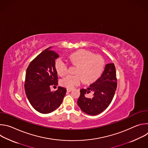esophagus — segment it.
<instances>
[{
    "instance_id": "esophagus-1",
    "label": "esophagus",
    "mask_w": 148,
    "mask_h": 148,
    "mask_svg": "<svg viewBox=\"0 0 148 148\" xmlns=\"http://www.w3.org/2000/svg\"><path fill=\"white\" fill-rule=\"evenodd\" d=\"M72 90H73V89H71V88H67V92H70Z\"/></svg>"
}]
</instances>
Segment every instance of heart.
<instances>
[{
	"instance_id": "obj_1",
	"label": "heart",
	"mask_w": 148,
	"mask_h": 148,
	"mask_svg": "<svg viewBox=\"0 0 148 148\" xmlns=\"http://www.w3.org/2000/svg\"><path fill=\"white\" fill-rule=\"evenodd\" d=\"M69 59L73 64L78 65L75 74H69L60 80V84L68 88H73L85 80L92 82L101 75L105 66L103 58L99 55L86 50H81L71 54ZM55 67L60 75H64L69 71L67 63L61 58L55 62Z\"/></svg>"
}]
</instances>
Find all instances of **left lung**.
Masks as SVG:
<instances>
[{
  "label": "left lung",
  "mask_w": 148,
  "mask_h": 148,
  "mask_svg": "<svg viewBox=\"0 0 148 148\" xmlns=\"http://www.w3.org/2000/svg\"><path fill=\"white\" fill-rule=\"evenodd\" d=\"M116 70L114 63L107 64L105 70L95 82L87 89H81L77 101L79 108L90 115H96L106 109L111 103L117 87ZM93 92L91 97L87 94Z\"/></svg>",
  "instance_id": "1"
}]
</instances>
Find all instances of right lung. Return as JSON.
<instances>
[{
  "label": "right lung",
  "mask_w": 148,
  "mask_h": 148,
  "mask_svg": "<svg viewBox=\"0 0 148 148\" xmlns=\"http://www.w3.org/2000/svg\"><path fill=\"white\" fill-rule=\"evenodd\" d=\"M51 48L42 51L30 63L26 74V96L32 106L41 114H49L58 108L67 91L61 87L51 91L50 87L58 84L55 60L59 57Z\"/></svg>",
  "instance_id": "obj_1"
}]
</instances>
